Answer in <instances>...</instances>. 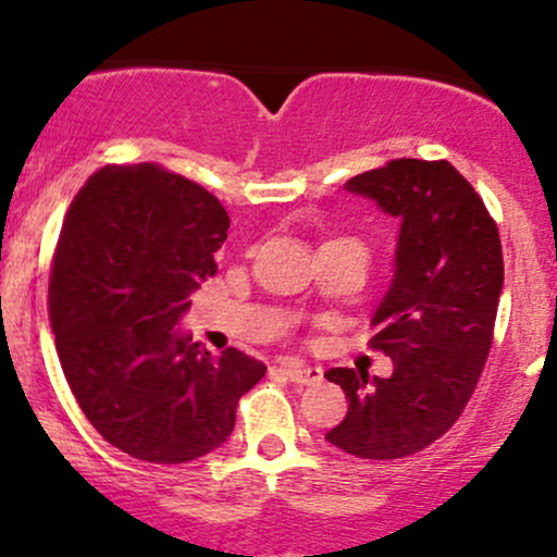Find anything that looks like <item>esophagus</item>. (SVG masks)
Wrapping results in <instances>:
<instances>
[{
    "label": "esophagus",
    "mask_w": 557,
    "mask_h": 557,
    "mask_svg": "<svg viewBox=\"0 0 557 557\" xmlns=\"http://www.w3.org/2000/svg\"><path fill=\"white\" fill-rule=\"evenodd\" d=\"M274 372L285 374V380L296 382V385H314V382L322 380V369L319 367H309V363H300V361H285L280 363Z\"/></svg>",
    "instance_id": "1"
}]
</instances>
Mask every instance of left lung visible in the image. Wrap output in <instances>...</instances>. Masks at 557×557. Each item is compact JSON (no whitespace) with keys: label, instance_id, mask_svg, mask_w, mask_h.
I'll return each mask as SVG.
<instances>
[{"label":"left lung","instance_id":"1","mask_svg":"<svg viewBox=\"0 0 557 557\" xmlns=\"http://www.w3.org/2000/svg\"><path fill=\"white\" fill-rule=\"evenodd\" d=\"M345 190L400 220L393 280L372 314V348L393 359V374L330 369L348 413L327 440L350 456L393 461L443 437L474 393L503 290L500 235L450 162L395 159Z\"/></svg>","mask_w":557,"mask_h":557}]
</instances>
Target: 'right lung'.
<instances>
[{
  "label": "right lung",
  "mask_w": 557,
  "mask_h": 557,
  "mask_svg": "<svg viewBox=\"0 0 557 557\" xmlns=\"http://www.w3.org/2000/svg\"><path fill=\"white\" fill-rule=\"evenodd\" d=\"M227 212L157 164L101 168L70 203L49 280L57 356L107 443L149 463H188L230 437L267 367L220 356L177 324L214 277Z\"/></svg>",
  "instance_id": "obj_1"
}]
</instances>
